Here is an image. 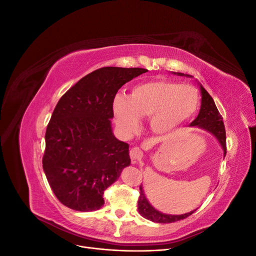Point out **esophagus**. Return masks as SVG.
Returning a JSON list of instances; mask_svg holds the SVG:
<instances>
[{"instance_id": "1", "label": "esophagus", "mask_w": 256, "mask_h": 256, "mask_svg": "<svg viewBox=\"0 0 256 256\" xmlns=\"http://www.w3.org/2000/svg\"><path fill=\"white\" fill-rule=\"evenodd\" d=\"M143 158V152L140 148H138V147H134L132 150H130V159L132 164H138V162H140Z\"/></svg>"}]
</instances>
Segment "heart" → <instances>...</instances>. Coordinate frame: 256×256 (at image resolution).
I'll return each mask as SVG.
<instances>
[{
	"label": "heart",
	"mask_w": 256,
	"mask_h": 256,
	"mask_svg": "<svg viewBox=\"0 0 256 256\" xmlns=\"http://www.w3.org/2000/svg\"><path fill=\"white\" fill-rule=\"evenodd\" d=\"M198 102L194 88L168 80H152L134 85L130 97L115 95L112 106L124 132H134L140 118L146 116H150V126L154 132H164L194 115Z\"/></svg>",
	"instance_id": "1"
}]
</instances>
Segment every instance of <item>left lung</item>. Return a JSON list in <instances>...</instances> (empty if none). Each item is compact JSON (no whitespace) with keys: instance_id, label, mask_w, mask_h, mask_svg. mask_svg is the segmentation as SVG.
I'll list each match as a JSON object with an SVG mask.
<instances>
[{"instance_id":"8db88e82","label":"left lung","mask_w":256,"mask_h":256,"mask_svg":"<svg viewBox=\"0 0 256 256\" xmlns=\"http://www.w3.org/2000/svg\"><path fill=\"white\" fill-rule=\"evenodd\" d=\"M178 76H184V74L177 72ZM189 76V74H188ZM200 92H202V104H200V110L198 115V118L193 120L190 126L191 127H198L205 129L208 132L214 134L216 140L221 144L224 150V156L226 154V128H224L223 118L219 113L218 109L214 104V99L208 94V92L200 85ZM138 210L140 214L147 220L157 223H172L186 219L187 216H191L193 212L184 214H166L158 212L154 209L146 200L142 184L140 186V196L138 200Z\"/></svg>"}]
</instances>
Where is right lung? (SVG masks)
I'll return each mask as SVG.
<instances>
[{
    "label": "right lung",
    "mask_w": 256,
    "mask_h": 256,
    "mask_svg": "<svg viewBox=\"0 0 256 256\" xmlns=\"http://www.w3.org/2000/svg\"><path fill=\"white\" fill-rule=\"evenodd\" d=\"M144 68L102 67L60 97L46 130L42 168L60 202L78 212L104 204V191L130 164L129 145L112 132L113 98Z\"/></svg>",
    "instance_id": "right-lung-1"
}]
</instances>
